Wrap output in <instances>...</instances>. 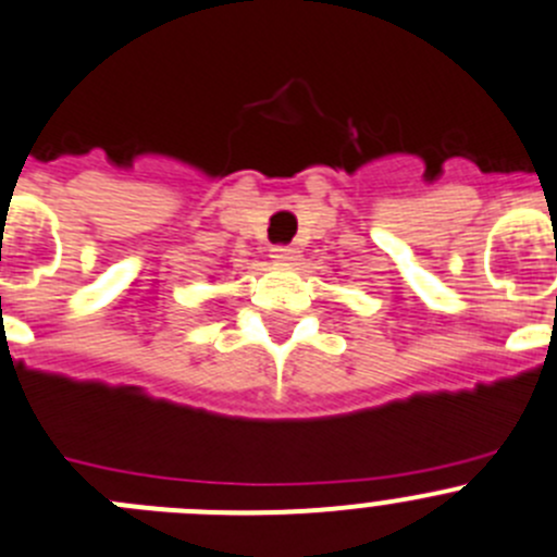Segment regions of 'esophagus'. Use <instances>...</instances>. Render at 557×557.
<instances>
[{"mask_svg":"<svg viewBox=\"0 0 557 557\" xmlns=\"http://www.w3.org/2000/svg\"><path fill=\"white\" fill-rule=\"evenodd\" d=\"M270 259H273L275 264H293L295 259H298V251L289 246H273L270 248Z\"/></svg>","mask_w":557,"mask_h":557,"instance_id":"esophagus-1","label":"esophagus"}]
</instances>
